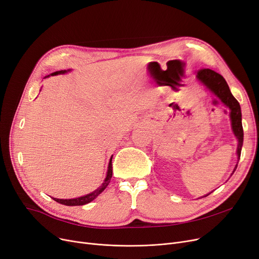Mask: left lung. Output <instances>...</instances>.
I'll list each match as a JSON object with an SVG mask.
<instances>
[{
  "label": "left lung",
  "instance_id": "8db88e82",
  "mask_svg": "<svg viewBox=\"0 0 259 259\" xmlns=\"http://www.w3.org/2000/svg\"><path fill=\"white\" fill-rule=\"evenodd\" d=\"M196 78L202 85L205 87V89L208 92H210L213 96L217 97L224 106L230 109V119H231L232 131L238 142L237 150H236V153H237V164L235 165V168L232 172L233 175L234 171L236 170V168H237V165L240 159V154H241L242 144H243V129H242V122H241L240 105L237 102V99H236L231 93V90L226 79H224L219 73L209 69H203L197 72ZM210 193H208L203 197L208 196Z\"/></svg>",
  "mask_w": 259,
  "mask_h": 259
}]
</instances>
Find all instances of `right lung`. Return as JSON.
I'll list each match as a JSON object with an SVG mask.
<instances>
[{"mask_svg": "<svg viewBox=\"0 0 259 259\" xmlns=\"http://www.w3.org/2000/svg\"><path fill=\"white\" fill-rule=\"evenodd\" d=\"M71 70H62V71H58V72H54L52 73L51 75H48L44 78H48L50 76H56V75H60V74H65L67 72H70ZM113 156V155H112ZM112 156L110 159V162H109V165H108V171H107V176L105 178V181L104 183L100 185L97 189H95L94 192L90 193L85 196H82V197H78V198H74V199H57V198H53L56 202H58V203L60 204H63V205H67V206H76V205H84V204H88L90 203V202H92L95 198L98 197V195L102 194L104 190L106 189V187L109 185L110 183V180L112 178Z\"/></svg>", "mask_w": 259, "mask_h": 259, "instance_id": "add662e5", "label": "right lung"}]
</instances>
